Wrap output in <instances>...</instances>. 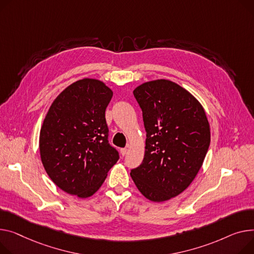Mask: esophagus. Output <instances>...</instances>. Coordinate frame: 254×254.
Returning <instances> with one entry per match:
<instances>
[{"mask_svg":"<svg viewBox=\"0 0 254 254\" xmlns=\"http://www.w3.org/2000/svg\"><path fill=\"white\" fill-rule=\"evenodd\" d=\"M121 153L123 156H125L127 153V148H122L121 149Z\"/></svg>","mask_w":254,"mask_h":254,"instance_id":"obj_1","label":"esophagus"}]
</instances>
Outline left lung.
I'll return each instance as SVG.
<instances>
[{
    "instance_id": "8db88e82",
    "label": "left lung",
    "mask_w": 254,
    "mask_h": 254,
    "mask_svg": "<svg viewBox=\"0 0 254 254\" xmlns=\"http://www.w3.org/2000/svg\"><path fill=\"white\" fill-rule=\"evenodd\" d=\"M146 129L143 162L130 171L139 191L162 202L187 189L203 163L210 144L205 111L178 83L157 79L133 90Z\"/></svg>"
}]
</instances>
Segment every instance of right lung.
Here are the masks:
<instances>
[{
    "label": "right lung",
    "instance_id": "add662e5",
    "mask_svg": "<svg viewBox=\"0 0 254 254\" xmlns=\"http://www.w3.org/2000/svg\"><path fill=\"white\" fill-rule=\"evenodd\" d=\"M112 95L104 82L83 78L61 92L45 117L41 159L50 179L66 193L92 196L120 159L109 144L105 118Z\"/></svg>",
    "mask_w": 254,
    "mask_h": 254
}]
</instances>
